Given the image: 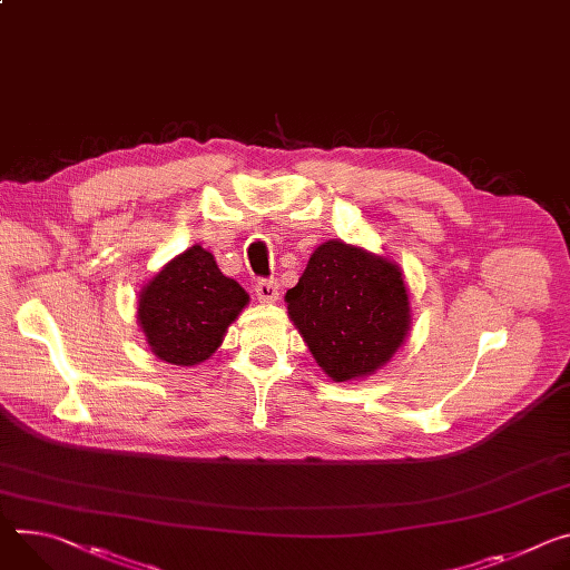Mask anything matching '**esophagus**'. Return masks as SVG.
<instances>
[{"label":"esophagus","instance_id":"34e87169","mask_svg":"<svg viewBox=\"0 0 570 570\" xmlns=\"http://www.w3.org/2000/svg\"><path fill=\"white\" fill-rule=\"evenodd\" d=\"M254 291H256V297L262 299V302H266V304L279 299V286H277L275 279H258Z\"/></svg>","mask_w":570,"mask_h":570}]
</instances>
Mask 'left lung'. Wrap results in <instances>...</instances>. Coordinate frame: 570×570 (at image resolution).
<instances>
[{
	"label": "left lung",
	"instance_id": "obj_1",
	"mask_svg": "<svg viewBox=\"0 0 570 570\" xmlns=\"http://www.w3.org/2000/svg\"><path fill=\"white\" fill-rule=\"evenodd\" d=\"M286 302L318 366L336 382L375 373L409 330V297L397 266L341 240H327L312 254Z\"/></svg>",
	"mask_w": 570,
	"mask_h": 570
}]
</instances>
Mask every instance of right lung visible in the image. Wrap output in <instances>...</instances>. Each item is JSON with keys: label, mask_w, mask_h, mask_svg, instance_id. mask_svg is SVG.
I'll list each match as a JSON object with an SVG mask.
<instances>
[{"label": "right lung", "mask_w": 570, "mask_h": 570, "mask_svg": "<svg viewBox=\"0 0 570 570\" xmlns=\"http://www.w3.org/2000/svg\"><path fill=\"white\" fill-rule=\"evenodd\" d=\"M247 299L212 252L193 245L142 288L138 321L154 354L175 366H195L218 350Z\"/></svg>", "instance_id": "1"}]
</instances>
